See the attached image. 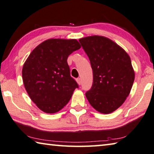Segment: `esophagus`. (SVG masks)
Masks as SVG:
<instances>
[{
    "label": "esophagus",
    "mask_w": 154,
    "mask_h": 154,
    "mask_svg": "<svg viewBox=\"0 0 154 154\" xmlns=\"http://www.w3.org/2000/svg\"><path fill=\"white\" fill-rule=\"evenodd\" d=\"M76 81H77V82L78 84H79V85H80L81 84H82V81H81L80 78H77V79H76Z\"/></svg>",
    "instance_id": "34e87169"
}]
</instances>
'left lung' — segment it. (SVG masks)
I'll use <instances>...</instances> for the list:
<instances>
[{"label": "left lung", "instance_id": "left-lung-1", "mask_svg": "<svg viewBox=\"0 0 154 154\" xmlns=\"http://www.w3.org/2000/svg\"><path fill=\"white\" fill-rule=\"evenodd\" d=\"M90 60L93 85L85 96L95 110L110 114L129 95L135 71L127 52L110 39L91 35L79 40Z\"/></svg>", "mask_w": 154, "mask_h": 154}]
</instances>
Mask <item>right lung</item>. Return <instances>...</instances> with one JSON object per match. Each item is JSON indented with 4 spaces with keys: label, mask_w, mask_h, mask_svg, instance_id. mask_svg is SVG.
Wrapping results in <instances>:
<instances>
[{
    "label": "right lung",
    "mask_w": 154,
    "mask_h": 154,
    "mask_svg": "<svg viewBox=\"0 0 154 154\" xmlns=\"http://www.w3.org/2000/svg\"><path fill=\"white\" fill-rule=\"evenodd\" d=\"M80 48L76 39H48L36 46L24 63V87L30 99L44 112L60 111L78 88L71 77L67 58Z\"/></svg>",
    "instance_id": "obj_1"
}]
</instances>
